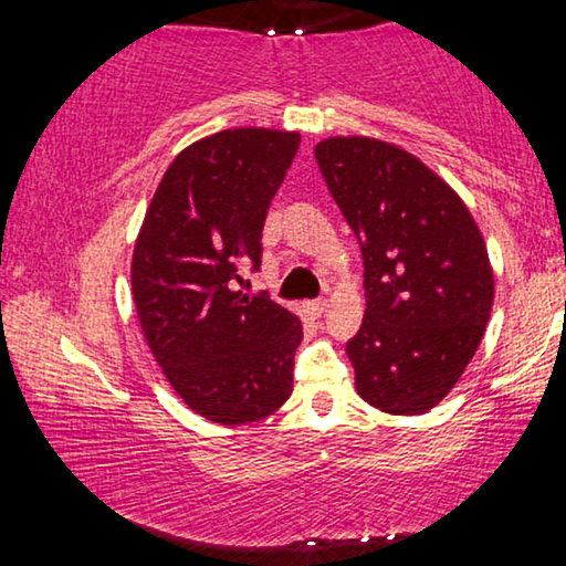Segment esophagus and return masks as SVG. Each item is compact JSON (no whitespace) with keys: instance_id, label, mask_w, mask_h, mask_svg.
<instances>
[{"instance_id":"esophagus-1","label":"esophagus","mask_w":566,"mask_h":566,"mask_svg":"<svg viewBox=\"0 0 566 566\" xmlns=\"http://www.w3.org/2000/svg\"><path fill=\"white\" fill-rule=\"evenodd\" d=\"M306 310H310L312 317H322L324 310H327V300H312L306 304Z\"/></svg>"}]
</instances>
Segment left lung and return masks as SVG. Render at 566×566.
Here are the masks:
<instances>
[{
  "label": "left lung",
  "instance_id": "left-lung-1",
  "mask_svg": "<svg viewBox=\"0 0 566 566\" xmlns=\"http://www.w3.org/2000/svg\"><path fill=\"white\" fill-rule=\"evenodd\" d=\"M357 234L367 310L347 342L359 397L389 415L444 399L482 342L494 276L472 214L409 151L369 137L314 149Z\"/></svg>",
  "mask_w": 566,
  "mask_h": 566
}]
</instances>
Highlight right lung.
I'll list each match as a JSON object with an SVG mask.
<instances>
[{"instance_id": "1", "label": "right lung", "mask_w": 566, "mask_h": 566, "mask_svg": "<svg viewBox=\"0 0 566 566\" xmlns=\"http://www.w3.org/2000/svg\"><path fill=\"white\" fill-rule=\"evenodd\" d=\"M300 134L224 129L161 177L134 244L132 294L151 354L189 409L217 424L270 417L292 395L302 324L234 290L262 264V227Z\"/></svg>"}]
</instances>
